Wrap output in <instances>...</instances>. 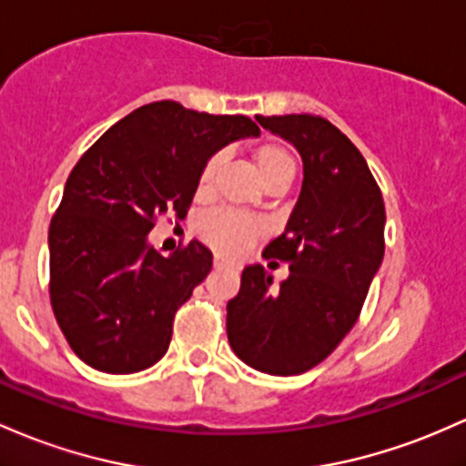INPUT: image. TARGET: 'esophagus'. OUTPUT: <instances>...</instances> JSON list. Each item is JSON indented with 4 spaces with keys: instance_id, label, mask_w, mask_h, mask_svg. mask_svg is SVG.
<instances>
[{
    "instance_id": "obj_1",
    "label": "esophagus",
    "mask_w": 466,
    "mask_h": 466,
    "mask_svg": "<svg viewBox=\"0 0 466 466\" xmlns=\"http://www.w3.org/2000/svg\"><path fill=\"white\" fill-rule=\"evenodd\" d=\"M214 268H217V269L229 268V263H228V260H223L221 257H214Z\"/></svg>"
}]
</instances>
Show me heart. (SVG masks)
Segmentation results:
<instances>
[{
  "mask_svg": "<svg viewBox=\"0 0 466 466\" xmlns=\"http://www.w3.org/2000/svg\"><path fill=\"white\" fill-rule=\"evenodd\" d=\"M254 166H257L263 183H272L274 178L291 177L294 178L296 161L291 152L280 143H260L254 150ZM221 167V155H212L203 163L197 181V197L206 198L212 194L217 172ZM198 237L209 248L229 258L243 257L254 243L263 237V223L248 214L234 212V209H214L198 221Z\"/></svg>",
  "mask_w": 466,
  "mask_h": 466,
  "instance_id": "1",
  "label": "heart"
}]
</instances>
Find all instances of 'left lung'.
<instances>
[{
	"label": "left lung",
	"mask_w": 466,
	"mask_h": 466,
	"mask_svg": "<svg viewBox=\"0 0 466 466\" xmlns=\"http://www.w3.org/2000/svg\"><path fill=\"white\" fill-rule=\"evenodd\" d=\"M257 121L300 152L303 187L285 232L263 252L289 263V276L272 288L263 265L243 269L228 303V340L245 365L296 376L323 362L356 325L385 257V203L360 150L323 116Z\"/></svg>",
	"instance_id": "1"
}]
</instances>
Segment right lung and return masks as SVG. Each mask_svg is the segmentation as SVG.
<instances>
[{
  "label": "right lung",
  "mask_w": 466,
  "mask_h": 466,
  "mask_svg": "<svg viewBox=\"0 0 466 466\" xmlns=\"http://www.w3.org/2000/svg\"><path fill=\"white\" fill-rule=\"evenodd\" d=\"M258 135L249 116L155 101L76 161L48 229L50 303L86 365L135 374L161 360L177 309L209 274L212 252L190 241L163 257L147 234L158 218H186L214 152Z\"/></svg>",
  "instance_id": "add662e5"
}]
</instances>
